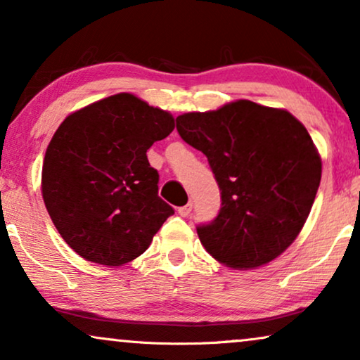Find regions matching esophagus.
<instances>
[{"label":"esophagus","instance_id":"obj_1","mask_svg":"<svg viewBox=\"0 0 360 360\" xmlns=\"http://www.w3.org/2000/svg\"><path fill=\"white\" fill-rule=\"evenodd\" d=\"M179 214L180 216H184V218H186V216H188L190 213H191V203H188V205H185V206H180L179 210Z\"/></svg>","mask_w":360,"mask_h":360}]
</instances>
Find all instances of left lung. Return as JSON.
Segmentation results:
<instances>
[{
	"instance_id": "left-lung-1",
	"label": "left lung",
	"mask_w": 360,
	"mask_h": 360,
	"mask_svg": "<svg viewBox=\"0 0 360 360\" xmlns=\"http://www.w3.org/2000/svg\"><path fill=\"white\" fill-rule=\"evenodd\" d=\"M176 131L206 155L221 191L218 218L196 228L206 252L234 270L283 254L321 181V155L307 127L283 108L236 100L180 115Z\"/></svg>"
}]
</instances>
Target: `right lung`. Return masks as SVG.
<instances>
[{"instance_id":"add662e5","label":"right lung","mask_w":360,"mask_h":360,"mask_svg":"<svg viewBox=\"0 0 360 360\" xmlns=\"http://www.w3.org/2000/svg\"><path fill=\"white\" fill-rule=\"evenodd\" d=\"M174 127L169 111L132 93L91 103L58 126L41 190L53 226L80 257L106 267L131 262L174 214L146 154Z\"/></svg>"}]
</instances>
